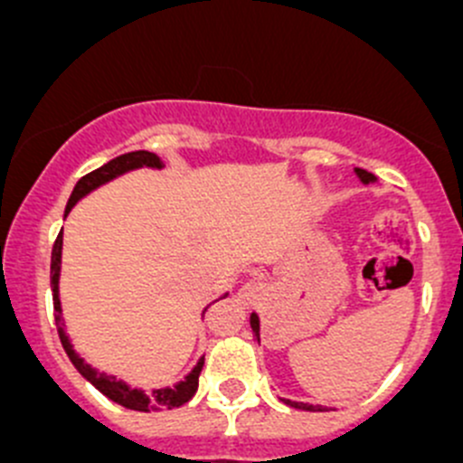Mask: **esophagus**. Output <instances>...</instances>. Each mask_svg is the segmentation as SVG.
Here are the masks:
<instances>
[{"mask_svg":"<svg viewBox=\"0 0 463 463\" xmlns=\"http://www.w3.org/2000/svg\"><path fill=\"white\" fill-rule=\"evenodd\" d=\"M261 296V284L260 282H246L244 287L240 288V293H237V298H240L244 305H253V302H258Z\"/></svg>","mask_w":463,"mask_h":463,"instance_id":"obj_1","label":"esophagus"}]
</instances>
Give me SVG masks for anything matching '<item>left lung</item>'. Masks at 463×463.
Here are the masks:
<instances>
[{"mask_svg": "<svg viewBox=\"0 0 463 463\" xmlns=\"http://www.w3.org/2000/svg\"><path fill=\"white\" fill-rule=\"evenodd\" d=\"M356 175L361 176L363 184H372V181H374V175H372V172H367V170H361V167H356ZM250 329H253V335L258 338V343H260V318H258V314H250ZM287 403L291 405V408L307 410V412H325V408H322V405L296 403V401H287Z\"/></svg>", "mask_w": 463, "mask_h": 463, "instance_id": "left-lung-1", "label": "left lung"}]
</instances>
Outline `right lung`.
Returning a JSON list of instances; mask_svg holds the SVG:
<instances>
[{"label": "right lung", "instance_id": "obj_1", "mask_svg": "<svg viewBox=\"0 0 463 463\" xmlns=\"http://www.w3.org/2000/svg\"><path fill=\"white\" fill-rule=\"evenodd\" d=\"M137 167H163L161 158L152 152H145V149H138V152H129L123 154V156L111 158L109 163H105L98 170L89 172V175L82 176L80 181L73 188L71 197H69L67 210H64V217L69 214V210L73 208L78 202H80L85 194L96 190L98 185L107 184V181L116 179V176L125 175L129 170H137ZM60 260H62V232L55 240L53 250H51V288H53V309H55V326H58L60 334V343H62L64 352H67L69 361L73 363L78 372L96 387L98 392L111 399L114 403L123 405L128 410H137V412H158V410H172V408H181L184 403H188L190 399L194 396L199 387V374L203 370V358H199V363L194 365V370L190 372L188 376L184 378L181 383H176L175 387H163V390H154L152 394H145L143 390H132L128 383L118 381L116 376H107L105 372L93 370L91 365H87L76 352H73V345L69 343L67 334H64V322H62V307H60V296H58V279H60ZM217 302V300H214ZM208 309V307H205ZM203 309V314H205Z\"/></svg>", "mask_w": 463, "mask_h": 463}]
</instances>
